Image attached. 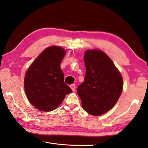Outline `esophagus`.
I'll return each mask as SVG.
<instances>
[{
	"instance_id": "esophagus-1",
	"label": "esophagus",
	"mask_w": 148,
	"mask_h": 148,
	"mask_svg": "<svg viewBox=\"0 0 148 148\" xmlns=\"http://www.w3.org/2000/svg\"><path fill=\"white\" fill-rule=\"evenodd\" d=\"M70 87L72 89V91H73V92L75 91V89H76V86H75V84H72V85L70 86Z\"/></svg>"
}]
</instances>
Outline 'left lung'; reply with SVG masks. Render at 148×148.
I'll return each mask as SVG.
<instances>
[{
  "label": "left lung",
  "mask_w": 148,
  "mask_h": 148,
  "mask_svg": "<svg viewBox=\"0 0 148 148\" xmlns=\"http://www.w3.org/2000/svg\"><path fill=\"white\" fill-rule=\"evenodd\" d=\"M84 57L86 77L77 91L84 110L92 116H101L117 103L123 91V78L103 51L87 50Z\"/></svg>",
  "instance_id": "8db88e82"
}]
</instances>
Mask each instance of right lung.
I'll return each instance as SVG.
<instances>
[{
	"label": "right lung",
	"instance_id": "add662e5",
	"mask_svg": "<svg viewBox=\"0 0 148 148\" xmlns=\"http://www.w3.org/2000/svg\"><path fill=\"white\" fill-rule=\"evenodd\" d=\"M61 47L47 48L27 71L24 88L29 101L37 109L50 112L61 104L72 90L64 82L61 62L66 54Z\"/></svg>",
	"mask_w": 148,
	"mask_h": 148
}]
</instances>
